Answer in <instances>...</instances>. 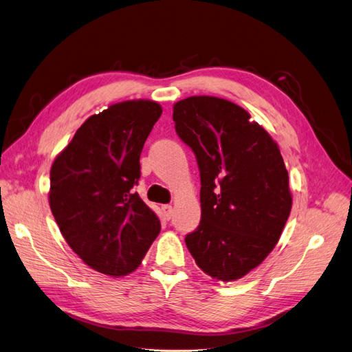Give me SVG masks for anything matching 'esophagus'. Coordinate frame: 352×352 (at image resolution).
I'll use <instances>...</instances> for the list:
<instances>
[{"instance_id": "34e87169", "label": "esophagus", "mask_w": 352, "mask_h": 352, "mask_svg": "<svg viewBox=\"0 0 352 352\" xmlns=\"http://www.w3.org/2000/svg\"><path fill=\"white\" fill-rule=\"evenodd\" d=\"M161 210H163V213H164L167 219H172V216H173V207L172 206L164 204L163 207H161Z\"/></svg>"}]
</instances>
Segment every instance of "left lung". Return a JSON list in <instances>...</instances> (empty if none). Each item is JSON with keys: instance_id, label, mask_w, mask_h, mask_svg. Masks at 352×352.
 Masks as SVG:
<instances>
[{"instance_id": "obj_1", "label": "left lung", "mask_w": 352, "mask_h": 352, "mask_svg": "<svg viewBox=\"0 0 352 352\" xmlns=\"http://www.w3.org/2000/svg\"><path fill=\"white\" fill-rule=\"evenodd\" d=\"M173 121L201 177V222L185 236L188 250L212 278H243L272 252L292 210L280 148L249 112L226 99L179 100Z\"/></svg>"}]
</instances>
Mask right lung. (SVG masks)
Instances as JSON below:
<instances>
[{
	"instance_id": "right-lung-1",
	"label": "right lung",
	"mask_w": 352,
	"mask_h": 352,
	"mask_svg": "<svg viewBox=\"0 0 352 352\" xmlns=\"http://www.w3.org/2000/svg\"><path fill=\"white\" fill-rule=\"evenodd\" d=\"M163 108L124 100L89 117L54 158L49 203L66 243L109 277L135 271L160 234L157 214L131 191L140 153Z\"/></svg>"
}]
</instances>
